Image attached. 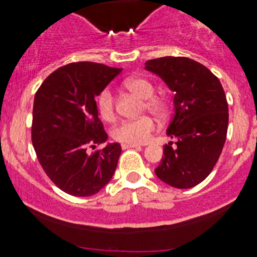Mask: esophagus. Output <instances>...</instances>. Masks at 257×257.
<instances>
[{
	"label": "esophagus",
	"instance_id": "1",
	"mask_svg": "<svg viewBox=\"0 0 257 257\" xmlns=\"http://www.w3.org/2000/svg\"><path fill=\"white\" fill-rule=\"evenodd\" d=\"M121 148H123V149H129V148H141V147L136 144H123L121 145Z\"/></svg>",
	"mask_w": 257,
	"mask_h": 257
}]
</instances>
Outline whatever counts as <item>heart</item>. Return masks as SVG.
I'll return each instance as SVG.
<instances>
[{
    "instance_id": "1",
    "label": "heart",
    "mask_w": 257,
    "mask_h": 257,
    "mask_svg": "<svg viewBox=\"0 0 257 257\" xmlns=\"http://www.w3.org/2000/svg\"><path fill=\"white\" fill-rule=\"evenodd\" d=\"M125 87L131 92L143 98V109L148 110L158 118H165L169 114L170 104L168 98L163 95H154L155 87L152 80L144 77H132L125 80ZM97 109L102 119L112 121L115 118V105L114 95L110 88H104L97 97ZM157 129V123L149 115L141 116L138 119L123 120L113 129L112 136L116 142L124 144H144L152 138V134Z\"/></svg>"
}]
</instances>
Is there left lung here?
I'll use <instances>...</instances> for the list:
<instances>
[{"label":"left lung","mask_w":257,"mask_h":257,"mask_svg":"<svg viewBox=\"0 0 257 257\" xmlns=\"http://www.w3.org/2000/svg\"><path fill=\"white\" fill-rule=\"evenodd\" d=\"M145 69L158 74L174 92V116L167 129L173 142L155 174L168 185L189 189L205 180L224 148L229 108L219 78L194 59L162 57Z\"/></svg>","instance_id":"obj_1"}]
</instances>
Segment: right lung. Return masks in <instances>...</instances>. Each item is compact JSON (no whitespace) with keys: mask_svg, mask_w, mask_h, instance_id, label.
Wrapping results in <instances>:
<instances>
[{"mask_svg":"<svg viewBox=\"0 0 257 257\" xmlns=\"http://www.w3.org/2000/svg\"><path fill=\"white\" fill-rule=\"evenodd\" d=\"M120 72L74 62L49 74L36 92L32 144L47 177L69 195H94L115 172L121 147L110 143L97 149L108 136L94 98Z\"/></svg>","mask_w":257,"mask_h":257,"instance_id":"obj_1","label":"right lung"}]
</instances>
